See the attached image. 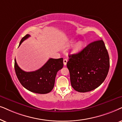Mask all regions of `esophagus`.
I'll list each match as a JSON object with an SVG mask.
<instances>
[{
    "label": "esophagus",
    "instance_id": "esophagus-1",
    "mask_svg": "<svg viewBox=\"0 0 122 122\" xmlns=\"http://www.w3.org/2000/svg\"><path fill=\"white\" fill-rule=\"evenodd\" d=\"M67 59H64V65H66V64H67Z\"/></svg>",
    "mask_w": 122,
    "mask_h": 122
}]
</instances>
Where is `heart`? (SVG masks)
Segmentation results:
<instances>
[{
  "instance_id": "obj_1",
  "label": "heart",
  "mask_w": 122,
  "mask_h": 122,
  "mask_svg": "<svg viewBox=\"0 0 122 122\" xmlns=\"http://www.w3.org/2000/svg\"><path fill=\"white\" fill-rule=\"evenodd\" d=\"M74 41L70 42V45H72L74 43ZM84 46V43L81 41L77 42L75 45L72 49V53H77L81 51L83 49Z\"/></svg>"
}]
</instances>
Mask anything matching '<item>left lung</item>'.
Here are the masks:
<instances>
[{
  "instance_id": "1",
  "label": "left lung",
  "mask_w": 122,
  "mask_h": 122,
  "mask_svg": "<svg viewBox=\"0 0 122 122\" xmlns=\"http://www.w3.org/2000/svg\"><path fill=\"white\" fill-rule=\"evenodd\" d=\"M67 67L72 87L80 92L99 86L108 75L110 62L102 40L89 43L80 52L69 56Z\"/></svg>"
}]
</instances>
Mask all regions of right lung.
<instances>
[{
  "label": "right lung",
  "instance_id": "1",
  "mask_svg": "<svg viewBox=\"0 0 122 122\" xmlns=\"http://www.w3.org/2000/svg\"><path fill=\"white\" fill-rule=\"evenodd\" d=\"M30 37V35L28 34L23 37L19 46ZM63 66L62 58H50L40 69L32 72H25L19 67L15 59L14 61V69L19 82L26 89L37 94H47L52 90L57 72Z\"/></svg>",
  "mask_w": 122,
  "mask_h": 122
}]
</instances>
